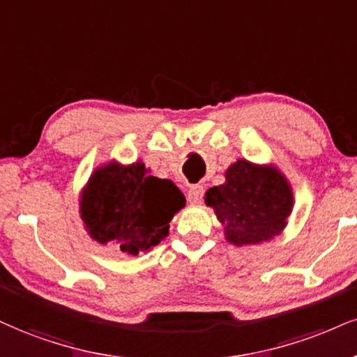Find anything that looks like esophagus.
Wrapping results in <instances>:
<instances>
[{"mask_svg":"<svg viewBox=\"0 0 357 357\" xmlns=\"http://www.w3.org/2000/svg\"><path fill=\"white\" fill-rule=\"evenodd\" d=\"M204 199V187L202 185H192L187 192V200L190 204H200Z\"/></svg>","mask_w":357,"mask_h":357,"instance_id":"34e87169","label":"esophagus"}]
</instances>
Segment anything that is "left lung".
Segmentation results:
<instances>
[{
	"label": "left lung",
	"mask_w": 357,
	"mask_h": 357,
	"mask_svg": "<svg viewBox=\"0 0 357 357\" xmlns=\"http://www.w3.org/2000/svg\"><path fill=\"white\" fill-rule=\"evenodd\" d=\"M228 243L259 245L278 236L293 212V187L273 164L238 158L225 172V182L205 192Z\"/></svg>",
	"instance_id": "obj_1"
}]
</instances>
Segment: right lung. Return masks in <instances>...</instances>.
Segmentation results:
<instances>
[{
    "instance_id": "right-lung-1",
    "label": "right lung",
    "mask_w": 357,
    "mask_h": 357,
    "mask_svg": "<svg viewBox=\"0 0 357 357\" xmlns=\"http://www.w3.org/2000/svg\"><path fill=\"white\" fill-rule=\"evenodd\" d=\"M185 206L172 180L151 175L142 160H109L91 174L79 193V215L99 245L137 257L167 238L170 220Z\"/></svg>"
}]
</instances>
